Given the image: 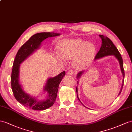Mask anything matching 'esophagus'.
Masks as SVG:
<instances>
[{"instance_id": "obj_1", "label": "esophagus", "mask_w": 132, "mask_h": 132, "mask_svg": "<svg viewBox=\"0 0 132 132\" xmlns=\"http://www.w3.org/2000/svg\"><path fill=\"white\" fill-rule=\"evenodd\" d=\"M73 73H74V72L72 70H69V71L67 72V74H68V75H73Z\"/></svg>"}]
</instances>
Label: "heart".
<instances>
[{"label":"heart","instance_id":"obj_1","mask_svg":"<svg viewBox=\"0 0 132 132\" xmlns=\"http://www.w3.org/2000/svg\"><path fill=\"white\" fill-rule=\"evenodd\" d=\"M59 55L66 59L75 57V63L80 69L85 68L93 59L95 47L93 44L82 39H68L62 40L58 46Z\"/></svg>","mask_w":132,"mask_h":132}]
</instances>
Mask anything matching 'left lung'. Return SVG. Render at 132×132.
<instances>
[{
	"mask_svg": "<svg viewBox=\"0 0 132 132\" xmlns=\"http://www.w3.org/2000/svg\"><path fill=\"white\" fill-rule=\"evenodd\" d=\"M99 37H100V38L101 39V40H102V43H101V46L100 47L99 51L97 52V53H96V55L95 57V60L100 59V58H101V57H103L106 56L114 55L115 57H116V58L118 60V61H119V63H120V69L121 70V72H122V73H123V77H124L125 73H124V67H123V59H122V57H121V56L120 53L119 52V51L118 50L117 47L115 46L113 42L111 41V40L109 38H108V37L104 36L103 35H99ZM84 71H80L78 74H77V77H79L84 73ZM123 85H124V81H123L122 86H121V88L120 91L119 95L121 92ZM76 93H77V98H78V99L80 101L78 96H77V87H76Z\"/></svg>",
	"mask_w": 132,
	"mask_h": 132,
	"instance_id": "left-lung-1",
	"label": "left lung"
}]
</instances>
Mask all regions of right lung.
<instances>
[{"instance_id":"add662e5","label":"right lung","mask_w":132,"mask_h":132,"mask_svg":"<svg viewBox=\"0 0 132 132\" xmlns=\"http://www.w3.org/2000/svg\"><path fill=\"white\" fill-rule=\"evenodd\" d=\"M59 33L42 32L33 35L24 45H23L15 56L13 62L11 74V86L13 94L16 100L19 103L35 110H43L53 105L55 103L59 84L65 76V72L63 71L59 75L47 80L45 90L48 93L47 99L43 101H38L35 97L30 96L24 93L19 82V66L23 61L31 55L32 53L38 48L40 43L48 37L59 36Z\"/></svg>"}]
</instances>
